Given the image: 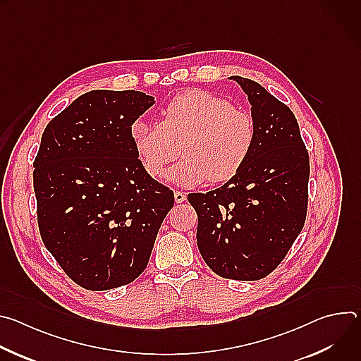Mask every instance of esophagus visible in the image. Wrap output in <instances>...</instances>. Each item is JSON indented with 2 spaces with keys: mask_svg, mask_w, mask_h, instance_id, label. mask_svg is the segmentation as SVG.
<instances>
[{
  "mask_svg": "<svg viewBox=\"0 0 361 361\" xmlns=\"http://www.w3.org/2000/svg\"><path fill=\"white\" fill-rule=\"evenodd\" d=\"M174 200H176V202H184L187 200V195L183 191H176L174 192Z\"/></svg>",
  "mask_w": 361,
  "mask_h": 361,
  "instance_id": "1",
  "label": "esophagus"
}]
</instances>
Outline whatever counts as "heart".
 I'll list each match as a JSON object with an SVG mask.
<instances>
[{
  "mask_svg": "<svg viewBox=\"0 0 361 361\" xmlns=\"http://www.w3.org/2000/svg\"><path fill=\"white\" fill-rule=\"evenodd\" d=\"M161 114V121L137 120L131 128L137 156L152 178L164 174L180 147L184 159L167 173V180L184 188L207 180L228 181L251 156L254 120L227 98L191 90L176 95Z\"/></svg>",
  "mask_w": 361,
  "mask_h": 361,
  "instance_id": "obj_1",
  "label": "heart"
}]
</instances>
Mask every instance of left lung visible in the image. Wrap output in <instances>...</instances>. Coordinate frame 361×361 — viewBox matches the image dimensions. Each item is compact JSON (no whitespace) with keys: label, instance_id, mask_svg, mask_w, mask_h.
Segmentation results:
<instances>
[{"label":"left lung","instance_id":"obj_1","mask_svg":"<svg viewBox=\"0 0 361 361\" xmlns=\"http://www.w3.org/2000/svg\"><path fill=\"white\" fill-rule=\"evenodd\" d=\"M255 124V144L241 171L205 194L187 195L194 207L197 245L220 277L254 281L284 260L304 227L310 160L293 111L264 87L238 75Z\"/></svg>","mask_w":361,"mask_h":361}]
</instances>
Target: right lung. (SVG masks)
Wrapping results in <instances>:
<instances>
[{
	"label": "right lung",
	"mask_w": 361,
	"mask_h": 361,
	"mask_svg": "<svg viewBox=\"0 0 361 361\" xmlns=\"http://www.w3.org/2000/svg\"><path fill=\"white\" fill-rule=\"evenodd\" d=\"M154 104L141 91L94 90L45 127L34 160L38 228L78 286L102 291L147 267L174 192L149 177L131 126Z\"/></svg>",
	"instance_id": "obj_1"
}]
</instances>
